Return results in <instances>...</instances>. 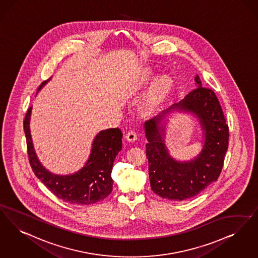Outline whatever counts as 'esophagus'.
<instances>
[{
    "mask_svg": "<svg viewBox=\"0 0 258 258\" xmlns=\"http://www.w3.org/2000/svg\"><path fill=\"white\" fill-rule=\"evenodd\" d=\"M125 139L128 142H134L137 140V134L134 131H131L125 134Z\"/></svg>",
    "mask_w": 258,
    "mask_h": 258,
    "instance_id": "obj_1",
    "label": "esophagus"
}]
</instances>
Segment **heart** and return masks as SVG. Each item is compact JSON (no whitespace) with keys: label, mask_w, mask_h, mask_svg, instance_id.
Returning <instances> with one entry per match:
<instances>
[{"label":"heart","mask_w":258,"mask_h":258,"mask_svg":"<svg viewBox=\"0 0 258 258\" xmlns=\"http://www.w3.org/2000/svg\"><path fill=\"white\" fill-rule=\"evenodd\" d=\"M154 72L150 69H145L136 77V79L132 83L130 87V94L132 96L139 94L148 87V85L154 81ZM173 87V80L168 75H161L157 77L155 82L150 86L148 92L146 93L141 102V111L145 114L154 113L157 111L170 96Z\"/></svg>","instance_id":"1"}]
</instances>
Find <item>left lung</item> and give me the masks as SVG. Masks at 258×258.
Masks as SVG:
<instances>
[{
  "label": "left lung",
  "mask_w": 258,
  "mask_h": 258,
  "mask_svg": "<svg viewBox=\"0 0 258 258\" xmlns=\"http://www.w3.org/2000/svg\"><path fill=\"white\" fill-rule=\"evenodd\" d=\"M195 85L196 89L182 101L144 124L151 188L156 195L170 201L193 198L216 181L227 151L228 126L216 95L203 87L198 75ZM174 113L193 114L201 125L202 150L190 161H176L165 146L166 125Z\"/></svg>",
  "instance_id": "obj_1"
}]
</instances>
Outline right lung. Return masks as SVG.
Instances as JSON below:
<instances>
[{"instance_id":"add662e5","label":"right lung","mask_w":258,"mask_h":258,"mask_svg":"<svg viewBox=\"0 0 258 258\" xmlns=\"http://www.w3.org/2000/svg\"><path fill=\"white\" fill-rule=\"evenodd\" d=\"M48 81L39 86L38 91ZM31 108L24 120L28 154L32 171L45 186L62 201L77 206H88L108 196L113 187L111 171L116 155L122 150V132L107 128L97 134L92 142L90 155L82 169L74 174L56 175L47 170L38 159L31 139Z\"/></svg>"}]
</instances>
